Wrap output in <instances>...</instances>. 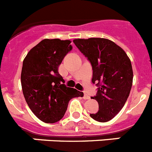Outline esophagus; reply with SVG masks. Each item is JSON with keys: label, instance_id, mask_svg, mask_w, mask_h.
<instances>
[{"label": "esophagus", "instance_id": "esophagus-1", "mask_svg": "<svg viewBox=\"0 0 152 152\" xmlns=\"http://www.w3.org/2000/svg\"><path fill=\"white\" fill-rule=\"evenodd\" d=\"M83 98H84V100H89L90 98V96L88 94H87L86 93H84V96H83Z\"/></svg>", "mask_w": 152, "mask_h": 152}]
</instances>
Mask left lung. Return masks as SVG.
Listing matches in <instances>:
<instances>
[{
  "label": "left lung",
  "instance_id": "obj_1",
  "mask_svg": "<svg viewBox=\"0 0 152 152\" xmlns=\"http://www.w3.org/2000/svg\"><path fill=\"white\" fill-rule=\"evenodd\" d=\"M74 43L88 58L93 69L92 82L97 83V93L91 97L98 102L99 110L91 118L105 123L121 110L132 85L131 61L125 51L107 39H74Z\"/></svg>",
  "mask_w": 152,
  "mask_h": 152
}]
</instances>
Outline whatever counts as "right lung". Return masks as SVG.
<instances>
[{"instance_id":"obj_1","label":"right lung","mask_w":152,"mask_h":152,"mask_svg":"<svg viewBox=\"0 0 152 152\" xmlns=\"http://www.w3.org/2000/svg\"><path fill=\"white\" fill-rule=\"evenodd\" d=\"M70 40H42L31 49L23 62L21 85L28 106L37 118L46 123L62 119L69 100L83 92L64 84L58 67L72 49Z\"/></svg>"}]
</instances>
